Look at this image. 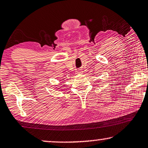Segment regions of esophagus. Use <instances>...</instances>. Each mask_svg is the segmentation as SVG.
Instances as JSON below:
<instances>
[{
  "instance_id": "obj_1",
  "label": "esophagus",
  "mask_w": 148,
  "mask_h": 148,
  "mask_svg": "<svg viewBox=\"0 0 148 148\" xmlns=\"http://www.w3.org/2000/svg\"><path fill=\"white\" fill-rule=\"evenodd\" d=\"M82 70H78V71H76V74H80V73H82Z\"/></svg>"
}]
</instances>
